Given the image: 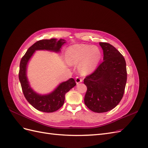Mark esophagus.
Instances as JSON below:
<instances>
[{"label": "esophagus", "instance_id": "34e87169", "mask_svg": "<svg viewBox=\"0 0 148 148\" xmlns=\"http://www.w3.org/2000/svg\"><path fill=\"white\" fill-rule=\"evenodd\" d=\"M75 82H76V83H77V84H79L81 82H82V79L79 77H77L75 78Z\"/></svg>", "mask_w": 148, "mask_h": 148}]
</instances>
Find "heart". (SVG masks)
Instances as JSON below:
<instances>
[{
	"instance_id": "b5f03b06",
	"label": "heart",
	"mask_w": 148,
	"mask_h": 148,
	"mask_svg": "<svg viewBox=\"0 0 148 148\" xmlns=\"http://www.w3.org/2000/svg\"><path fill=\"white\" fill-rule=\"evenodd\" d=\"M66 60L71 65H79V71L83 75L91 73L101 60V53L96 46L75 44L66 51Z\"/></svg>"
}]
</instances>
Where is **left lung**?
<instances>
[{
	"mask_svg": "<svg viewBox=\"0 0 148 148\" xmlns=\"http://www.w3.org/2000/svg\"><path fill=\"white\" fill-rule=\"evenodd\" d=\"M104 57L102 63L84 79L87 87L84 104L97 113L113 109L122 99L127 73L123 56L112 45L99 42Z\"/></svg>",
	"mask_w": 148,
	"mask_h": 148,
	"instance_id": "left-lung-1",
	"label": "left lung"
}]
</instances>
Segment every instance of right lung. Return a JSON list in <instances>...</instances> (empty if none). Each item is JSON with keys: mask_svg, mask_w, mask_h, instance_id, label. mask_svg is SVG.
Here are the masks:
<instances>
[{"mask_svg": "<svg viewBox=\"0 0 148 148\" xmlns=\"http://www.w3.org/2000/svg\"><path fill=\"white\" fill-rule=\"evenodd\" d=\"M65 42V40L61 39L59 41L56 39L40 40L28 49L21 59L18 77L22 91L28 102L39 111L48 113L59 110L64 104L65 94L75 86L76 83L74 79L70 78L60 83L51 93L46 95H39L31 89L28 81L26 76L28 62L36 51L47 50L58 52Z\"/></svg>", "mask_w": 148, "mask_h": 148, "instance_id": "obj_1", "label": "right lung"}]
</instances>
